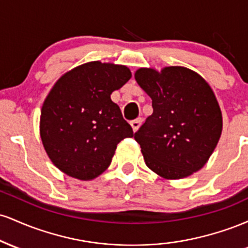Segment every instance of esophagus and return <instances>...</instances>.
<instances>
[{
  "label": "esophagus",
  "mask_w": 248,
  "mask_h": 248,
  "mask_svg": "<svg viewBox=\"0 0 248 248\" xmlns=\"http://www.w3.org/2000/svg\"><path fill=\"white\" fill-rule=\"evenodd\" d=\"M141 122H142V120H141L140 118L136 119V120H133L132 122H130V126H132V128H133V132H134V133H135L136 130L139 129V127H140Z\"/></svg>",
  "instance_id": "1"
}]
</instances>
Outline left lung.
<instances>
[{
    "label": "left lung",
    "mask_w": 248,
    "mask_h": 248,
    "mask_svg": "<svg viewBox=\"0 0 248 248\" xmlns=\"http://www.w3.org/2000/svg\"><path fill=\"white\" fill-rule=\"evenodd\" d=\"M135 80L153 101L134 139L147 167L166 179H181L205 166L217 147L223 116L212 88L195 71L141 67Z\"/></svg>",
    "instance_id": "left-lung-1"
}]
</instances>
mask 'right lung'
I'll use <instances>...</instances> for the list:
<instances>
[{
    "mask_svg": "<svg viewBox=\"0 0 248 248\" xmlns=\"http://www.w3.org/2000/svg\"><path fill=\"white\" fill-rule=\"evenodd\" d=\"M132 77L124 65L90 62L62 75L43 102L39 134L61 171L91 181L109 167L116 146L132 127L110 94Z\"/></svg>",
    "mask_w": 248,
    "mask_h": 248,
    "instance_id": "add662e5",
    "label": "right lung"
}]
</instances>
